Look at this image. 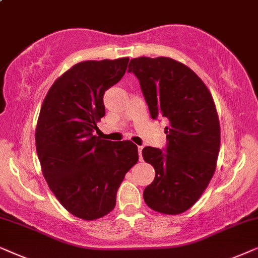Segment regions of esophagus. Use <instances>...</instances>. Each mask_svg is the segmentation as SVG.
<instances>
[{
	"label": "esophagus",
	"mask_w": 258,
	"mask_h": 258,
	"mask_svg": "<svg viewBox=\"0 0 258 258\" xmlns=\"http://www.w3.org/2000/svg\"><path fill=\"white\" fill-rule=\"evenodd\" d=\"M142 151H143V146H138V154H139V159H140V160L143 159V154H142Z\"/></svg>",
	"instance_id": "34e87169"
}]
</instances>
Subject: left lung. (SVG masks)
I'll use <instances>...</instances> for the list:
<instances>
[{
	"mask_svg": "<svg viewBox=\"0 0 258 258\" xmlns=\"http://www.w3.org/2000/svg\"><path fill=\"white\" fill-rule=\"evenodd\" d=\"M127 72L139 80L152 119L169 121L166 147L143 149L144 160L156 170L144 201L161 214H181L198 201L216 170L221 130L214 99L194 71L170 57H137Z\"/></svg>",
	"mask_w": 258,
	"mask_h": 258,
	"instance_id": "obj_1",
	"label": "left lung"
}]
</instances>
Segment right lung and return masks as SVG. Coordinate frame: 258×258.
<instances>
[{"instance_id":"right-lung-1","label":"right lung","mask_w":258,"mask_h":258,"mask_svg":"<svg viewBox=\"0 0 258 258\" xmlns=\"http://www.w3.org/2000/svg\"><path fill=\"white\" fill-rule=\"evenodd\" d=\"M128 61L74 64L49 88L37 120L36 152L44 179L62 207L86 221L114 209L116 191L138 161V147L130 140L93 135L105 115V92L121 80Z\"/></svg>"}]
</instances>
